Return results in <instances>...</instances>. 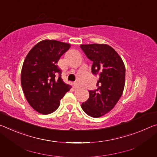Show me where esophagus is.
Listing matches in <instances>:
<instances>
[{
    "mask_svg": "<svg viewBox=\"0 0 157 157\" xmlns=\"http://www.w3.org/2000/svg\"><path fill=\"white\" fill-rule=\"evenodd\" d=\"M79 87V85L78 84V82H75V83H74V88L78 89Z\"/></svg>",
    "mask_w": 157,
    "mask_h": 157,
    "instance_id": "1",
    "label": "esophagus"
}]
</instances>
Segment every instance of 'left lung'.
<instances>
[{
	"label": "left lung",
	"mask_w": 157,
	"mask_h": 157,
	"mask_svg": "<svg viewBox=\"0 0 157 157\" xmlns=\"http://www.w3.org/2000/svg\"><path fill=\"white\" fill-rule=\"evenodd\" d=\"M86 57L93 62L91 72L99 77L98 88L89 90V98L82 109L94 118L110 111L120 99L124 86L125 67L113 48L107 44L80 45Z\"/></svg>",
	"instance_id": "obj_1"
}]
</instances>
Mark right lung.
<instances>
[{"instance_id": "obj_1", "label": "right lung", "mask_w": 157, "mask_h": 157, "mask_svg": "<svg viewBox=\"0 0 157 157\" xmlns=\"http://www.w3.org/2000/svg\"><path fill=\"white\" fill-rule=\"evenodd\" d=\"M71 45L55 40L36 44L26 56L21 71V86L34 110L49 114L57 109L60 100L71 86L62 79L57 62Z\"/></svg>"}]
</instances>
